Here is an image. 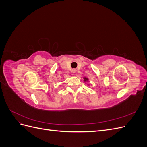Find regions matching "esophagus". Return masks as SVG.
Listing matches in <instances>:
<instances>
[{
    "label": "esophagus",
    "instance_id": "esophagus-1",
    "mask_svg": "<svg viewBox=\"0 0 147 147\" xmlns=\"http://www.w3.org/2000/svg\"><path fill=\"white\" fill-rule=\"evenodd\" d=\"M72 72L74 74H75V73L77 72V70H76V69H72Z\"/></svg>",
    "mask_w": 147,
    "mask_h": 147
}]
</instances>
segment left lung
<instances>
[{
	"label": "left lung",
	"instance_id": "8db88e82",
	"mask_svg": "<svg viewBox=\"0 0 147 147\" xmlns=\"http://www.w3.org/2000/svg\"><path fill=\"white\" fill-rule=\"evenodd\" d=\"M83 79H84V82H88V80H89L88 78H86V77H84Z\"/></svg>",
	"mask_w": 147,
	"mask_h": 147
}]
</instances>
